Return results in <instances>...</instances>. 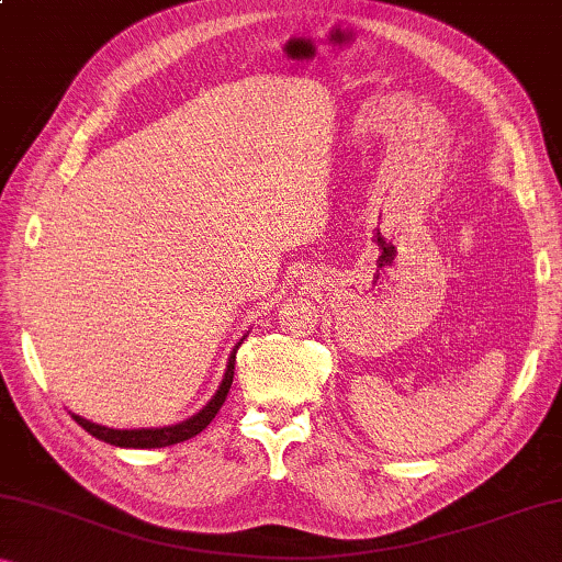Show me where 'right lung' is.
<instances>
[{"label":"right lung","instance_id":"1","mask_svg":"<svg viewBox=\"0 0 562 562\" xmlns=\"http://www.w3.org/2000/svg\"><path fill=\"white\" fill-rule=\"evenodd\" d=\"M240 341H244V339H240ZM240 341L236 344V349L231 351L228 364H226V374H223L221 386L215 390V394L211 396L209 404L198 409L193 417L178 422V425L143 427V429H112V427L94 425V422L80 417V414H72V417H75L77 425H80L85 431H90L92 437H98V439H102V442L115 445V447H131V450H155V447H168V445L186 442V439L201 435V431L211 425L215 414H218V409L223 407V402H226L228 390L233 384V364H236V351L240 347Z\"/></svg>","mask_w":562,"mask_h":562}]
</instances>
